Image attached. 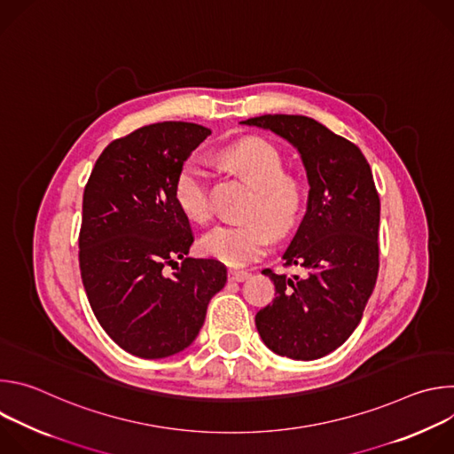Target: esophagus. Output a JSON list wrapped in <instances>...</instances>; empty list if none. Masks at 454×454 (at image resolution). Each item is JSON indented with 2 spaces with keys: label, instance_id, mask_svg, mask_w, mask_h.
Returning <instances> with one entry per match:
<instances>
[{
  "label": "esophagus",
  "instance_id": "34e87169",
  "mask_svg": "<svg viewBox=\"0 0 454 454\" xmlns=\"http://www.w3.org/2000/svg\"><path fill=\"white\" fill-rule=\"evenodd\" d=\"M228 278L231 282H244L249 278V273L247 271H237V270H230L228 271Z\"/></svg>",
  "mask_w": 454,
  "mask_h": 454
}]
</instances>
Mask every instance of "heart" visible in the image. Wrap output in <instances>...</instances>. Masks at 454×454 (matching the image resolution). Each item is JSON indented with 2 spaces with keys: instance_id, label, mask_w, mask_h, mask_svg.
<instances>
[{
  "instance_id": "heart-1",
  "label": "heart",
  "mask_w": 454,
  "mask_h": 454,
  "mask_svg": "<svg viewBox=\"0 0 454 454\" xmlns=\"http://www.w3.org/2000/svg\"><path fill=\"white\" fill-rule=\"evenodd\" d=\"M223 165L253 184L242 223L219 224L208 231L200 249L203 254L228 266H246L261 258L273 233L287 235L300 221L307 190L303 181L286 170L284 154L268 140L249 137L217 153ZM174 201L183 215L198 224L212 217L210 183L203 163L188 158L174 179Z\"/></svg>"
}]
</instances>
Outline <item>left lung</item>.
<instances>
[{
  "label": "left lung",
  "mask_w": 454,
  "mask_h": 454,
  "mask_svg": "<svg viewBox=\"0 0 454 454\" xmlns=\"http://www.w3.org/2000/svg\"><path fill=\"white\" fill-rule=\"evenodd\" d=\"M242 123L291 142L310 184L307 212L284 253V266L300 275L262 271L277 293L256 312V331L278 356L319 359L350 338L375 287L380 203L372 168L356 144L314 118L262 114Z\"/></svg>",
  "instance_id": "left-lung-1"
}]
</instances>
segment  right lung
<instances>
[{"mask_svg": "<svg viewBox=\"0 0 454 454\" xmlns=\"http://www.w3.org/2000/svg\"><path fill=\"white\" fill-rule=\"evenodd\" d=\"M208 135L210 129L190 121L140 127L102 151L84 188L82 284L100 327L137 357L184 350L226 284L221 262L184 256L193 233L174 201L179 167ZM167 265L178 267L172 276Z\"/></svg>", "mask_w": 454, "mask_h": 454, "instance_id": "right-lung-1", "label": "right lung"}]
</instances>
